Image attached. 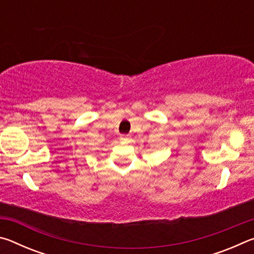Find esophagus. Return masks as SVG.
Instances as JSON below:
<instances>
[{"label": "esophagus", "instance_id": "esophagus-1", "mask_svg": "<svg viewBox=\"0 0 254 254\" xmlns=\"http://www.w3.org/2000/svg\"><path fill=\"white\" fill-rule=\"evenodd\" d=\"M120 139H121V141H123V142H128V135L127 134H121Z\"/></svg>", "mask_w": 254, "mask_h": 254}]
</instances>
